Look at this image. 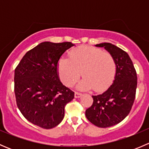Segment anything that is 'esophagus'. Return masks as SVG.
Wrapping results in <instances>:
<instances>
[{"label": "esophagus", "mask_w": 149, "mask_h": 149, "mask_svg": "<svg viewBox=\"0 0 149 149\" xmlns=\"http://www.w3.org/2000/svg\"><path fill=\"white\" fill-rule=\"evenodd\" d=\"M81 95L82 94L79 92H75V94H74V96L76 98H79V97H81Z\"/></svg>", "instance_id": "34e87169"}]
</instances>
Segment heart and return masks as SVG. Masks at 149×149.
Masks as SVG:
<instances>
[{"instance_id":"1","label":"heart","mask_w":149,"mask_h":149,"mask_svg":"<svg viewBox=\"0 0 149 149\" xmlns=\"http://www.w3.org/2000/svg\"><path fill=\"white\" fill-rule=\"evenodd\" d=\"M69 58L60 59L58 65L61 80L68 86L76 83L81 74L84 78L78 84L79 89L93 88L102 92L115 80L117 63L109 52L94 47L80 46L70 51Z\"/></svg>"}]
</instances>
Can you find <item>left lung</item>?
<instances>
[{
  "label": "left lung",
  "mask_w": 149,
  "mask_h": 149,
  "mask_svg": "<svg viewBox=\"0 0 149 149\" xmlns=\"http://www.w3.org/2000/svg\"><path fill=\"white\" fill-rule=\"evenodd\" d=\"M113 55L117 63L115 80L106 91L92 96L93 104L86 117L94 125L107 127L118 124L131 110L136 98L137 74L131 59L124 50L111 43L96 45Z\"/></svg>",
  "instance_id": "left-lung-1"
}]
</instances>
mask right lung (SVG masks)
Returning <instances> with one entry per match:
<instances>
[{
    "instance_id": "1",
    "label": "right lung",
    "mask_w": 149,
    "mask_h": 149,
    "mask_svg": "<svg viewBox=\"0 0 149 149\" xmlns=\"http://www.w3.org/2000/svg\"><path fill=\"white\" fill-rule=\"evenodd\" d=\"M71 42H44L28 51L14 72L16 104L25 118L40 127L50 129L61 123L65 107L74 92L61 82L58 65Z\"/></svg>"
}]
</instances>
